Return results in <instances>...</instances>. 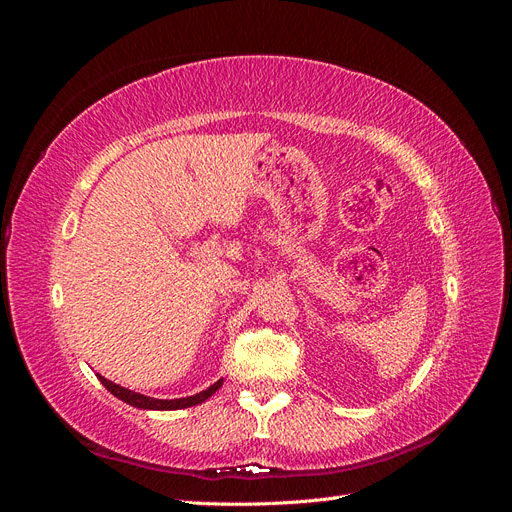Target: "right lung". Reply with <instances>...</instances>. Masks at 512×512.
Instances as JSON below:
<instances>
[{
  "instance_id": "obj_1",
  "label": "right lung",
  "mask_w": 512,
  "mask_h": 512,
  "mask_svg": "<svg viewBox=\"0 0 512 512\" xmlns=\"http://www.w3.org/2000/svg\"><path fill=\"white\" fill-rule=\"evenodd\" d=\"M100 382L106 386V391H111L117 399H121L123 404H130L134 408H141V410H181V408H192V406H198L203 404L205 399H209L215 391L220 389L224 380H218L215 384H211L209 389L200 391L196 395H190V397H181V399H156V397H147V395H141L136 391H130L126 389V386L121 384H115L111 380H106L104 376H98Z\"/></svg>"
}]
</instances>
